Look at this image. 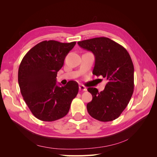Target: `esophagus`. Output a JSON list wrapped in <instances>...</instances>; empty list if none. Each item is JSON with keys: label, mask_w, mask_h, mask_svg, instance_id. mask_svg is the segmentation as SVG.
Returning <instances> with one entry per match:
<instances>
[{"label": "esophagus", "mask_w": 157, "mask_h": 157, "mask_svg": "<svg viewBox=\"0 0 157 157\" xmlns=\"http://www.w3.org/2000/svg\"><path fill=\"white\" fill-rule=\"evenodd\" d=\"M79 90H83V91H86L87 89H86V87L84 86V85L81 84V85H80V86H79Z\"/></svg>", "instance_id": "34e87169"}]
</instances>
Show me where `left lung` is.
Instances as JSON below:
<instances>
[{"label": "left lung", "instance_id": "left-lung-1", "mask_svg": "<svg viewBox=\"0 0 157 157\" xmlns=\"http://www.w3.org/2000/svg\"><path fill=\"white\" fill-rule=\"evenodd\" d=\"M82 48L95 56L93 74L107 80L103 91L88 88L92 100L87 105L89 115L101 122L112 121L121 115L134 92V68L124 47L107 37H97L78 42Z\"/></svg>", "mask_w": 157, "mask_h": 157}]
</instances>
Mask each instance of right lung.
Segmentation results:
<instances>
[{"instance_id":"obj_1","label":"right lung","mask_w":157,"mask_h":157,"mask_svg":"<svg viewBox=\"0 0 157 157\" xmlns=\"http://www.w3.org/2000/svg\"><path fill=\"white\" fill-rule=\"evenodd\" d=\"M75 44L76 42L44 40L23 57L18 70L19 86L27 105L38 119L52 122L63 118L77 96V82L71 80L61 86L56 84L57 73Z\"/></svg>"}]
</instances>
